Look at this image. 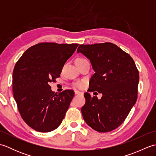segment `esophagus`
<instances>
[{"label": "esophagus", "instance_id": "1", "mask_svg": "<svg viewBox=\"0 0 156 156\" xmlns=\"http://www.w3.org/2000/svg\"><path fill=\"white\" fill-rule=\"evenodd\" d=\"M74 92H75V94H83V93H82V92H80L78 90H75Z\"/></svg>", "mask_w": 156, "mask_h": 156}]
</instances>
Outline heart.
I'll list each match as a JSON object with an SVG mask.
<instances>
[{"instance_id":"obj_1","label":"heart","mask_w":156,"mask_h":156,"mask_svg":"<svg viewBox=\"0 0 156 156\" xmlns=\"http://www.w3.org/2000/svg\"><path fill=\"white\" fill-rule=\"evenodd\" d=\"M79 59H83L80 58V59H78L77 60H79ZM76 86H77V87H81L82 86V83H81V82H79V83H78L77 84H76Z\"/></svg>"}]
</instances>
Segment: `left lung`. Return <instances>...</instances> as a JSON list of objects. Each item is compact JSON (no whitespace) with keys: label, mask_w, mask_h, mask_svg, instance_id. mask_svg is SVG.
I'll return each instance as SVG.
<instances>
[{"label":"left lung","mask_w":156,"mask_h":156,"mask_svg":"<svg viewBox=\"0 0 156 156\" xmlns=\"http://www.w3.org/2000/svg\"><path fill=\"white\" fill-rule=\"evenodd\" d=\"M77 52L89 59L95 72L88 91L102 94L98 99L85 92L81 109L84 120L98 132L114 130L125 121L137 98L140 76L133 59L109 42L80 45Z\"/></svg>","instance_id":"obj_1"}]
</instances>
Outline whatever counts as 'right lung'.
Returning <instances> with one entry per match:
<instances>
[{"instance_id":"add662e5","label":"right lung","mask_w":156,"mask_h":156,"mask_svg":"<svg viewBox=\"0 0 156 156\" xmlns=\"http://www.w3.org/2000/svg\"><path fill=\"white\" fill-rule=\"evenodd\" d=\"M78 45L40 43L27 49L16 63L13 96L22 119L34 130L54 131L64 119L74 92L54 94L49 84L59 77Z\"/></svg>"}]
</instances>
